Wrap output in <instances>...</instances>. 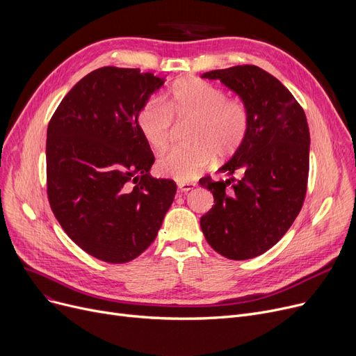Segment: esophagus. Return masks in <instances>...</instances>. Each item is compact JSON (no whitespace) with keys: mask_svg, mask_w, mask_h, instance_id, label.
<instances>
[{"mask_svg":"<svg viewBox=\"0 0 356 356\" xmlns=\"http://www.w3.org/2000/svg\"><path fill=\"white\" fill-rule=\"evenodd\" d=\"M177 188H179L180 192L186 193V192L193 191L196 188V183H193V181H179L177 183Z\"/></svg>","mask_w":356,"mask_h":356,"instance_id":"1","label":"esophagus"}]
</instances>
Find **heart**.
I'll return each instance as SVG.
<instances>
[{
  "instance_id": "b5f03b06",
  "label": "heart",
  "mask_w": 356,
  "mask_h": 356,
  "mask_svg": "<svg viewBox=\"0 0 356 356\" xmlns=\"http://www.w3.org/2000/svg\"><path fill=\"white\" fill-rule=\"evenodd\" d=\"M173 117L192 120L191 144L173 148L157 163V172L177 181H191L216 159L234 156L250 131V111L244 101L227 98L218 85L199 78L175 83L163 98H148L136 122L144 141L161 153L173 138Z\"/></svg>"
}]
</instances>
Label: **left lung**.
Returning <instances> with one entry per match:
<instances>
[{"instance_id": "left-lung-1", "label": "left lung", "mask_w": 356, "mask_h": 356, "mask_svg": "<svg viewBox=\"0 0 356 356\" xmlns=\"http://www.w3.org/2000/svg\"><path fill=\"white\" fill-rule=\"evenodd\" d=\"M202 78L219 79L238 93L250 111V131L219 168L231 179L199 180L215 199L212 209L200 218V228L218 254L250 259L275 245L303 207L309 179L307 120L291 92L258 66L211 70Z\"/></svg>"}]
</instances>
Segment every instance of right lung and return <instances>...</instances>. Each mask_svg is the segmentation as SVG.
Instances as JSON below:
<instances>
[{
	"label": "right lung",
	"instance_id": "obj_1",
	"mask_svg": "<svg viewBox=\"0 0 356 356\" xmlns=\"http://www.w3.org/2000/svg\"><path fill=\"white\" fill-rule=\"evenodd\" d=\"M163 83L140 69L99 67L67 92L47 127L50 208L74 244L109 264L152 245L176 195L173 180L149 176L154 156L136 122Z\"/></svg>",
	"mask_w": 356,
	"mask_h": 356
}]
</instances>
